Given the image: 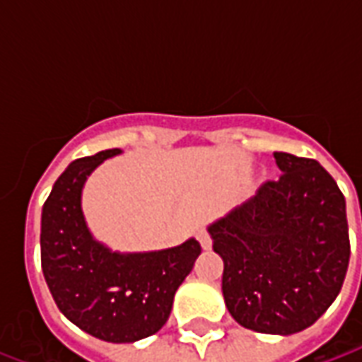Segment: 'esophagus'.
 I'll list each match as a JSON object with an SVG mask.
<instances>
[{
    "label": "esophagus",
    "mask_w": 362,
    "mask_h": 362,
    "mask_svg": "<svg viewBox=\"0 0 362 362\" xmlns=\"http://www.w3.org/2000/svg\"><path fill=\"white\" fill-rule=\"evenodd\" d=\"M197 240H199L204 250H209V248H211V236L207 235V230H199V233H197Z\"/></svg>",
    "instance_id": "34e87169"
}]
</instances>
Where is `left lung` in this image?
<instances>
[{
    "label": "left lung",
    "mask_w": 362,
    "mask_h": 362,
    "mask_svg": "<svg viewBox=\"0 0 362 362\" xmlns=\"http://www.w3.org/2000/svg\"><path fill=\"white\" fill-rule=\"evenodd\" d=\"M283 174L211 223L223 296L240 326L303 332L329 308L349 266L345 197L314 158L273 153Z\"/></svg>",
    "instance_id": "obj_1"
}]
</instances>
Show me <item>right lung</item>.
<instances>
[{"instance_id": "1", "label": "right lung", "mask_w": 362, "mask_h": 362, "mask_svg": "<svg viewBox=\"0 0 362 362\" xmlns=\"http://www.w3.org/2000/svg\"><path fill=\"white\" fill-rule=\"evenodd\" d=\"M122 149L77 158L59 176L42 207L40 259L59 312L93 337L134 343L157 334L176 291L202 254L196 238L166 250L114 252L96 240L83 215L85 182Z\"/></svg>"}]
</instances>
